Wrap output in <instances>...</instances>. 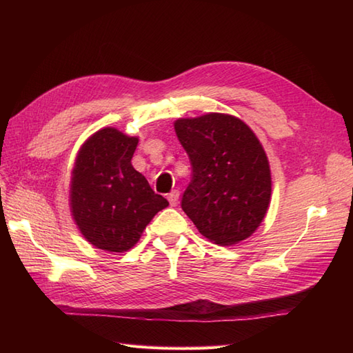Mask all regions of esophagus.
Returning <instances> with one entry per match:
<instances>
[{
    "instance_id": "obj_1",
    "label": "esophagus",
    "mask_w": 353,
    "mask_h": 353,
    "mask_svg": "<svg viewBox=\"0 0 353 353\" xmlns=\"http://www.w3.org/2000/svg\"><path fill=\"white\" fill-rule=\"evenodd\" d=\"M168 201L171 206H176L179 203V191L177 190H172L170 194H168Z\"/></svg>"
}]
</instances>
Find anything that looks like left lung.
I'll list each match as a JSON object with an SVG mask.
<instances>
[{"label": "left lung", "instance_id": "left-lung-1", "mask_svg": "<svg viewBox=\"0 0 353 353\" xmlns=\"http://www.w3.org/2000/svg\"><path fill=\"white\" fill-rule=\"evenodd\" d=\"M174 130L192 168L183 212L219 245L249 238L272 196L267 156L250 127L235 117L208 114L177 119Z\"/></svg>", "mask_w": 353, "mask_h": 353}]
</instances>
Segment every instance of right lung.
<instances>
[{
  "label": "right lung",
  "mask_w": 353,
  "mask_h": 353,
  "mask_svg": "<svg viewBox=\"0 0 353 353\" xmlns=\"http://www.w3.org/2000/svg\"><path fill=\"white\" fill-rule=\"evenodd\" d=\"M138 138L106 127L80 148L71 179V211L81 234L108 252H127L168 206L133 168Z\"/></svg>",
  "instance_id": "add662e5"
}]
</instances>
